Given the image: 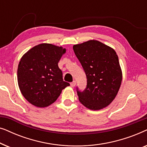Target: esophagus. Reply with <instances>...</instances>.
Masks as SVG:
<instances>
[{
	"label": "esophagus",
	"mask_w": 147,
	"mask_h": 147,
	"mask_svg": "<svg viewBox=\"0 0 147 147\" xmlns=\"http://www.w3.org/2000/svg\"><path fill=\"white\" fill-rule=\"evenodd\" d=\"M76 82L75 81H74L73 82H71V83L70 84V86H71L72 88H74V87H75V86H76Z\"/></svg>",
	"instance_id": "1"
}]
</instances>
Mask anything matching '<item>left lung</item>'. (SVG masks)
Returning <instances> with one entry per match:
<instances>
[{
    "mask_svg": "<svg viewBox=\"0 0 147 147\" xmlns=\"http://www.w3.org/2000/svg\"><path fill=\"white\" fill-rule=\"evenodd\" d=\"M87 78L83 92L78 90L80 102L88 109L99 110L112 103L122 80V69L114 49L96 40L73 46Z\"/></svg>",
    "mask_w": 147,
    "mask_h": 147,
    "instance_id": "obj_1",
    "label": "left lung"
}]
</instances>
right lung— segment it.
I'll list each match as a JSON object with an SVG mask.
<instances>
[{"mask_svg": "<svg viewBox=\"0 0 147 147\" xmlns=\"http://www.w3.org/2000/svg\"><path fill=\"white\" fill-rule=\"evenodd\" d=\"M66 49L50 43L30 49L20 60L17 80L21 94L32 105L47 107L56 101L62 90L69 86L63 80L58 62Z\"/></svg>", "mask_w": 147, "mask_h": 147, "instance_id": "obj_1", "label": "right lung"}]
</instances>
